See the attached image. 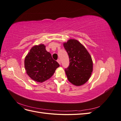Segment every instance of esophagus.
Here are the masks:
<instances>
[{
	"label": "esophagus",
	"mask_w": 121,
	"mask_h": 121,
	"mask_svg": "<svg viewBox=\"0 0 121 121\" xmlns=\"http://www.w3.org/2000/svg\"><path fill=\"white\" fill-rule=\"evenodd\" d=\"M57 61L58 62V63L60 65V64H61V62H60V60H59V59L57 60Z\"/></svg>",
	"instance_id": "esophagus-1"
}]
</instances>
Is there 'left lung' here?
Wrapping results in <instances>:
<instances>
[{"label":"left lung","mask_w":121,"mask_h":121,"mask_svg":"<svg viewBox=\"0 0 121 121\" xmlns=\"http://www.w3.org/2000/svg\"><path fill=\"white\" fill-rule=\"evenodd\" d=\"M63 45L69 58V65L65 69L69 81L80 86L86 83L92 74L93 61L83 45L76 39H69Z\"/></svg>","instance_id":"obj_1"}]
</instances>
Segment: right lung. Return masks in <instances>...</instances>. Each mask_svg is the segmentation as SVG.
I'll return each instance as SVG.
<instances>
[{
	"label": "right lung",
	"instance_id": "add662e5",
	"mask_svg": "<svg viewBox=\"0 0 121 121\" xmlns=\"http://www.w3.org/2000/svg\"><path fill=\"white\" fill-rule=\"evenodd\" d=\"M45 48L46 46L43 44L33 46L24 61L27 75L34 81L40 83L52 77L60 66Z\"/></svg>",
	"mask_w": 121,
	"mask_h": 121
}]
</instances>
